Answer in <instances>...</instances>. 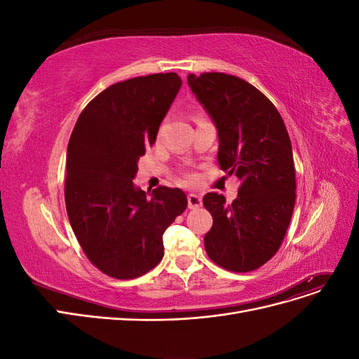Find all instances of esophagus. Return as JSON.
<instances>
[{
    "mask_svg": "<svg viewBox=\"0 0 359 359\" xmlns=\"http://www.w3.org/2000/svg\"><path fill=\"white\" fill-rule=\"evenodd\" d=\"M187 201H189V208L190 210H196L202 205V196H201V194H196V193H190L187 196Z\"/></svg>",
    "mask_w": 359,
    "mask_h": 359,
    "instance_id": "esophagus-1",
    "label": "esophagus"
}]
</instances>
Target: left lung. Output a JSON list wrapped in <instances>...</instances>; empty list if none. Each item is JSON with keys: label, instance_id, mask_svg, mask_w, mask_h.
<instances>
[{"label": "left lung", "instance_id": "8db88e82", "mask_svg": "<svg viewBox=\"0 0 359 359\" xmlns=\"http://www.w3.org/2000/svg\"><path fill=\"white\" fill-rule=\"evenodd\" d=\"M189 86L219 133V165L240 181L238 198L206 193L212 215L206 255L219 266L248 273L266 264L285 240L297 199L295 165L283 118L265 94L224 73L189 74Z\"/></svg>", "mask_w": 359, "mask_h": 359}]
</instances>
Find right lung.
Returning a JSON list of instances; mask_svg holds the SVG:
<instances>
[{"label": "right lung", "instance_id": "right-lung-1", "mask_svg": "<svg viewBox=\"0 0 359 359\" xmlns=\"http://www.w3.org/2000/svg\"><path fill=\"white\" fill-rule=\"evenodd\" d=\"M177 73H156L111 85L85 106L67 147L64 186L72 229L90 262L106 276L147 274L165 255L163 233L187 208L180 189L148 194L133 178L156 142L181 88Z\"/></svg>", "mask_w": 359, "mask_h": 359}]
</instances>
